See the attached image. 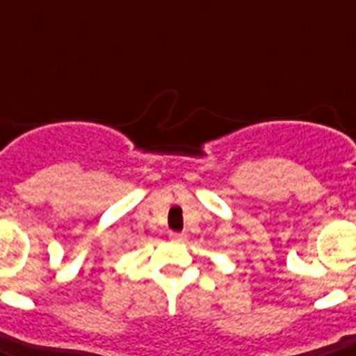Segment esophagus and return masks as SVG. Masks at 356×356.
<instances>
[{
    "label": "esophagus",
    "instance_id": "1",
    "mask_svg": "<svg viewBox=\"0 0 356 356\" xmlns=\"http://www.w3.org/2000/svg\"><path fill=\"white\" fill-rule=\"evenodd\" d=\"M170 238H172L173 242H184V240H186V234H184V233H172V234H170Z\"/></svg>",
    "mask_w": 356,
    "mask_h": 356
}]
</instances>
